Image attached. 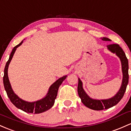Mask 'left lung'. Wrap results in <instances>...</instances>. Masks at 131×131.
<instances>
[{"label": "left lung", "instance_id": "left-lung-1", "mask_svg": "<svg viewBox=\"0 0 131 131\" xmlns=\"http://www.w3.org/2000/svg\"><path fill=\"white\" fill-rule=\"evenodd\" d=\"M103 41H111L110 38L103 37L101 38ZM107 50L111 53H115L119 57L121 63L122 72H123V80L121 86L117 93L113 97L106 100H96L90 97L84 91L83 87V83L80 78H78V93L81 98L82 103L84 106L91 110L100 111L107 110L110 107L116 105L123 98L125 91L126 90L129 81V64L128 60L126 57V54L123 49L117 44H111L107 45Z\"/></svg>", "mask_w": 131, "mask_h": 131}]
</instances>
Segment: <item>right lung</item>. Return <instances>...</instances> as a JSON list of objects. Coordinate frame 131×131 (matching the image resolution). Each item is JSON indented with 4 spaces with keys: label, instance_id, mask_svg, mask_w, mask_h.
Listing matches in <instances>:
<instances>
[{
    "label": "right lung",
    "instance_id": "1",
    "mask_svg": "<svg viewBox=\"0 0 131 131\" xmlns=\"http://www.w3.org/2000/svg\"><path fill=\"white\" fill-rule=\"evenodd\" d=\"M24 40H22L19 44L17 45V46H15L13 48L12 52L10 54L9 58H8V60L7 61L6 64H5V69H4V78H3L4 86L8 98L10 99V100L13 103V104L16 106L17 108L24 111L27 113L39 114V113H43L46 111H48L53 106L54 100L57 97V93H58L59 87L61 85V83H63V81L65 80L66 78L67 77V75L63 76V77H61L58 80H57L54 83H53L48 89V93H47V94L41 100L35 101L34 102H28L20 98L14 93L12 88V86H11L8 77V68L17 48L22 44Z\"/></svg>",
    "mask_w": 131,
    "mask_h": 131
}]
</instances>
